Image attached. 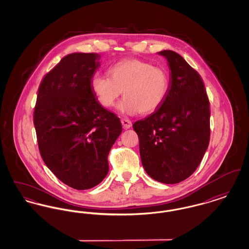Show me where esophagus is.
Segmentation results:
<instances>
[{"label":"esophagus","mask_w":249,"mask_h":249,"mask_svg":"<svg viewBox=\"0 0 249 249\" xmlns=\"http://www.w3.org/2000/svg\"><path fill=\"white\" fill-rule=\"evenodd\" d=\"M121 123H122V126L124 129H129L132 125V122L130 121V119H125V118L121 119Z\"/></svg>","instance_id":"obj_1"}]
</instances>
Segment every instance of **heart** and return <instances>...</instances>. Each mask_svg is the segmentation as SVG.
I'll return each mask as SVG.
<instances>
[{
	"instance_id": "1",
	"label": "heart",
	"mask_w": 249,
	"mask_h": 249,
	"mask_svg": "<svg viewBox=\"0 0 249 249\" xmlns=\"http://www.w3.org/2000/svg\"><path fill=\"white\" fill-rule=\"evenodd\" d=\"M107 74H95L92 91L106 108L115 107L123 91L119 109L125 114H151L163 104L169 92L168 71L142 59H121L109 67Z\"/></svg>"
}]
</instances>
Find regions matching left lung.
<instances>
[{"instance_id": "left-lung-1", "label": "left lung", "mask_w": 249, "mask_h": 249, "mask_svg": "<svg viewBox=\"0 0 249 249\" xmlns=\"http://www.w3.org/2000/svg\"><path fill=\"white\" fill-rule=\"evenodd\" d=\"M170 88L163 104L132 127L147 175L177 184L196 171L210 141V103L199 72L179 54L163 50Z\"/></svg>"}]
</instances>
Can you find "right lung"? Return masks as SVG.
Listing matches in <instances>:
<instances>
[{
	"mask_svg": "<svg viewBox=\"0 0 249 249\" xmlns=\"http://www.w3.org/2000/svg\"><path fill=\"white\" fill-rule=\"evenodd\" d=\"M97 53H72L42 79L34 110L38 148L49 170L75 190L91 189L108 173L120 119L97 100L91 79Z\"/></svg>",
	"mask_w": 249,
	"mask_h": 249,
	"instance_id": "right-lung-1",
	"label": "right lung"
}]
</instances>
